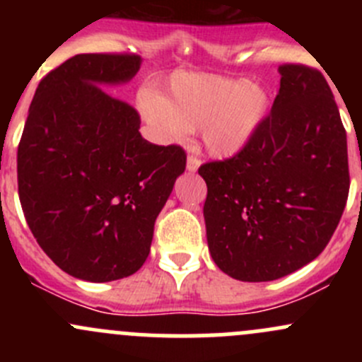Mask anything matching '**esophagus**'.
<instances>
[{"label": "esophagus", "instance_id": "1", "mask_svg": "<svg viewBox=\"0 0 362 362\" xmlns=\"http://www.w3.org/2000/svg\"><path fill=\"white\" fill-rule=\"evenodd\" d=\"M199 164H202V159H199L198 156H189L187 158V170L189 171H196L199 168Z\"/></svg>", "mask_w": 362, "mask_h": 362}]
</instances>
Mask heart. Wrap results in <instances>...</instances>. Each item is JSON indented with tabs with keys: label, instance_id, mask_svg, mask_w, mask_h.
Returning <instances> with one entry per match:
<instances>
[{
	"label": "heart",
	"instance_id": "obj_1",
	"mask_svg": "<svg viewBox=\"0 0 362 362\" xmlns=\"http://www.w3.org/2000/svg\"><path fill=\"white\" fill-rule=\"evenodd\" d=\"M269 96L262 86L240 78L180 73L168 96L144 94L140 108L160 138L178 140L202 129L215 158H231L247 147L264 120Z\"/></svg>",
	"mask_w": 362,
	"mask_h": 362
}]
</instances>
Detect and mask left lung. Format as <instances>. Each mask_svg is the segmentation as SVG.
<instances>
[{
  "instance_id": "1",
  "label": "left lung",
  "mask_w": 362,
  "mask_h": 362,
  "mask_svg": "<svg viewBox=\"0 0 362 362\" xmlns=\"http://www.w3.org/2000/svg\"><path fill=\"white\" fill-rule=\"evenodd\" d=\"M279 71L272 113L247 147L198 170L208 249L242 282H269L313 261L349 198L346 133L329 83L305 64Z\"/></svg>"
}]
</instances>
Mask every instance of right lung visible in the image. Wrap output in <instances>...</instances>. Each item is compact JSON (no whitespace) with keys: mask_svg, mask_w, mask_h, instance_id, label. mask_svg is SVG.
I'll use <instances>...</instances> for the list:
<instances>
[{"mask_svg":"<svg viewBox=\"0 0 362 362\" xmlns=\"http://www.w3.org/2000/svg\"><path fill=\"white\" fill-rule=\"evenodd\" d=\"M141 57L76 54L38 83L17 151L29 229L63 272L112 282L144 266L154 224L184 173L180 145L141 138L140 115L101 83L127 82Z\"/></svg>","mask_w":362,"mask_h":362,"instance_id":"1","label":"right lung"}]
</instances>
